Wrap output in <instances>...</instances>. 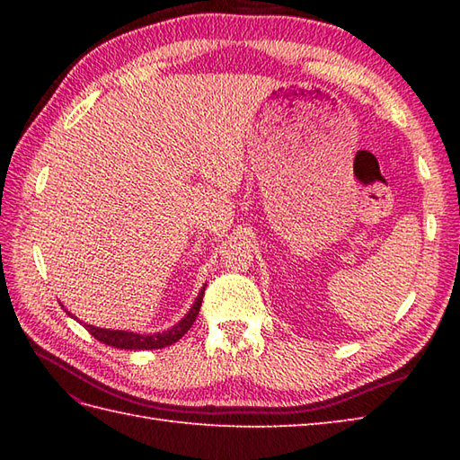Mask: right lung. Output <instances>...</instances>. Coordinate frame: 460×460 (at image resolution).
Instances as JSON below:
<instances>
[{"label":"right lung","instance_id":"obj_1","mask_svg":"<svg viewBox=\"0 0 460 460\" xmlns=\"http://www.w3.org/2000/svg\"><path fill=\"white\" fill-rule=\"evenodd\" d=\"M203 292H205V287L201 288L199 296L195 298L193 306L190 308L188 314H185V318H181V322H178L173 328L162 332V334L144 336V334H134V332H124V330L94 328L91 324H84V328L89 330L96 340L102 341V344L112 346V348H120V349H158V348L172 346L193 326L195 318H198V314H199Z\"/></svg>","mask_w":460,"mask_h":460}]
</instances>
